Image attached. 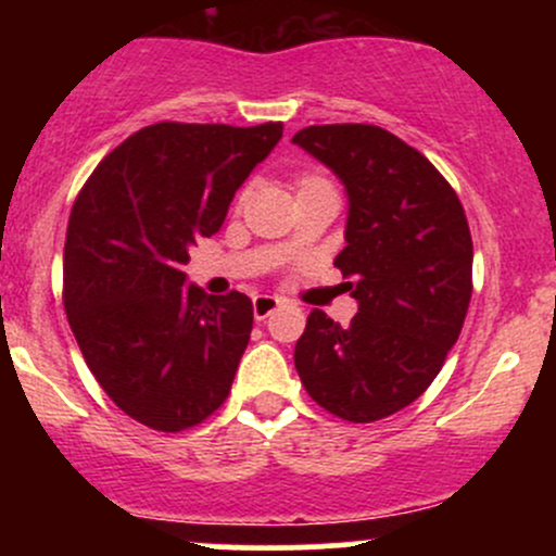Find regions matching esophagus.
Segmentation results:
<instances>
[{"label":"esophagus","mask_w":556,"mask_h":556,"mask_svg":"<svg viewBox=\"0 0 556 556\" xmlns=\"http://www.w3.org/2000/svg\"><path fill=\"white\" fill-rule=\"evenodd\" d=\"M279 300L277 295H256L253 298V316H256V321H264V318H269L274 311L279 308Z\"/></svg>","instance_id":"34e87169"}]
</instances>
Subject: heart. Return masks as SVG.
<instances>
[{
	"label": "heart",
	"instance_id": "obj_1",
	"mask_svg": "<svg viewBox=\"0 0 556 556\" xmlns=\"http://www.w3.org/2000/svg\"><path fill=\"white\" fill-rule=\"evenodd\" d=\"M308 182H318V180H305V182H303V185H308Z\"/></svg>",
	"mask_w": 556,
	"mask_h": 556
}]
</instances>
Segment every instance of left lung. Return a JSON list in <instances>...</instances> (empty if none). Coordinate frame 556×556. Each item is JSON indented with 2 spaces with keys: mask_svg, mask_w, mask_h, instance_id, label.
Segmentation results:
<instances>
[{
  "mask_svg": "<svg viewBox=\"0 0 556 556\" xmlns=\"http://www.w3.org/2000/svg\"><path fill=\"white\" fill-rule=\"evenodd\" d=\"M292 143L334 172L348 195L334 258L358 314L314 311L295 344L305 392L353 424L418 400L460 337L473 292V240L460 198L405 140L376 125H314Z\"/></svg>",
  "mask_w": 556,
  "mask_h": 556,
  "instance_id": "left-lung-1",
  "label": "left lung"
}]
</instances>
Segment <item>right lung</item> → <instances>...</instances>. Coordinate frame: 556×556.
I'll return each mask as SVG.
<instances>
[{
  "label": "right lung",
  "instance_id": "add662e5",
  "mask_svg": "<svg viewBox=\"0 0 556 556\" xmlns=\"http://www.w3.org/2000/svg\"><path fill=\"white\" fill-rule=\"evenodd\" d=\"M282 138L256 127L159 123L88 177L67 222L65 311L114 405L156 431H182L227 400L253 329L242 292L188 282L190 248Z\"/></svg>",
  "mask_w": 556,
  "mask_h": 556
}]
</instances>
